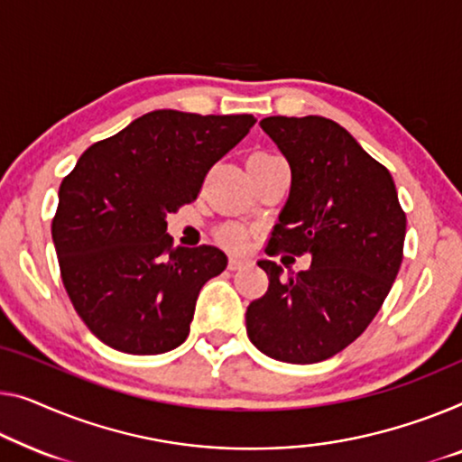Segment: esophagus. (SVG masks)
I'll return each mask as SVG.
<instances>
[{"label":"esophagus","mask_w":462,"mask_h":462,"mask_svg":"<svg viewBox=\"0 0 462 462\" xmlns=\"http://www.w3.org/2000/svg\"><path fill=\"white\" fill-rule=\"evenodd\" d=\"M245 263H246V259H243V257H230V259H228V270L236 272V270H240V267H243Z\"/></svg>","instance_id":"34e87169"}]
</instances>
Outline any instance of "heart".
I'll return each mask as SVG.
<instances>
[{"mask_svg": "<svg viewBox=\"0 0 462 462\" xmlns=\"http://www.w3.org/2000/svg\"><path fill=\"white\" fill-rule=\"evenodd\" d=\"M254 157H275L270 153H254L251 160ZM219 238H222V243L226 246H230V249H240L246 243V232L240 228V226H226V228L219 230Z\"/></svg>", "mask_w": 462, "mask_h": 462, "instance_id": "b5f03b06", "label": "heart"}]
</instances>
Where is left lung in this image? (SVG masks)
<instances>
[{
	"mask_svg": "<svg viewBox=\"0 0 462 462\" xmlns=\"http://www.w3.org/2000/svg\"><path fill=\"white\" fill-rule=\"evenodd\" d=\"M291 165V195L267 253L311 254L307 272L270 278L246 309V334L261 353L284 363L329 359L365 332L402 263L407 216L390 171L348 130L321 116L259 122Z\"/></svg>",
	"mask_w": 462,
	"mask_h": 462,
	"instance_id": "left-lung-1",
	"label": "left lung"
}]
</instances>
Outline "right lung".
<instances>
[{"label":"right lung","mask_w":462,"mask_h":462,"mask_svg":"<svg viewBox=\"0 0 462 462\" xmlns=\"http://www.w3.org/2000/svg\"><path fill=\"white\" fill-rule=\"evenodd\" d=\"M254 122L155 109L91 144L61 180L51 224L61 282L103 344L162 355L187 340L199 292L228 257L209 245L171 246L165 216L195 201Z\"/></svg>","instance_id":"1"}]
</instances>
